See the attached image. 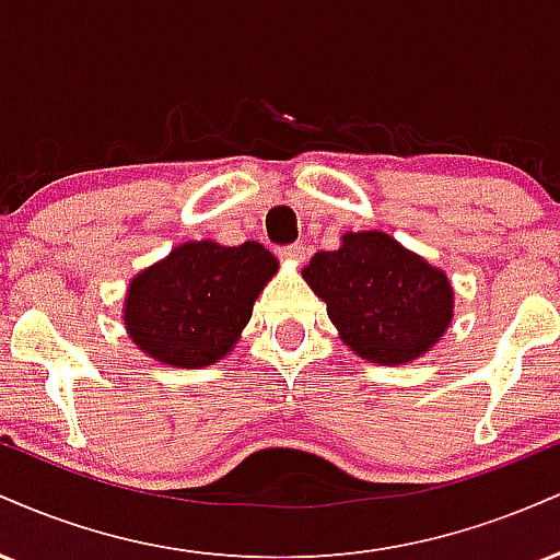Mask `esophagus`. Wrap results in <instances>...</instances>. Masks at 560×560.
<instances>
[{
	"label": "esophagus",
	"mask_w": 560,
	"mask_h": 560,
	"mask_svg": "<svg viewBox=\"0 0 560 560\" xmlns=\"http://www.w3.org/2000/svg\"><path fill=\"white\" fill-rule=\"evenodd\" d=\"M279 255L284 260H292V262H302L305 260V247L302 244H287V247L279 249Z\"/></svg>",
	"instance_id": "34e87169"
}]
</instances>
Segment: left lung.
I'll return each instance as SVG.
<instances>
[{"label": "left lung", "instance_id": "left-lung-1", "mask_svg": "<svg viewBox=\"0 0 560 560\" xmlns=\"http://www.w3.org/2000/svg\"><path fill=\"white\" fill-rule=\"evenodd\" d=\"M302 279L326 302L339 339L371 363H413L453 320L445 271L384 231H347L342 247L313 255Z\"/></svg>", "mask_w": 560, "mask_h": 560}]
</instances>
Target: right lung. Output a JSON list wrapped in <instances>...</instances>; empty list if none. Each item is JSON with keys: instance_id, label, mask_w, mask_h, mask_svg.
I'll return each mask as SVG.
<instances>
[{"instance_id": "add662e5", "label": "right lung", "mask_w": 560, "mask_h": 560, "mask_svg": "<svg viewBox=\"0 0 560 560\" xmlns=\"http://www.w3.org/2000/svg\"><path fill=\"white\" fill-rule=\"evenodd\" d=\"M279 260L260 242L202 240L133 276L124 324L141 352L176 369H205L229 355Z\"/></svg>"}]
</instances>
